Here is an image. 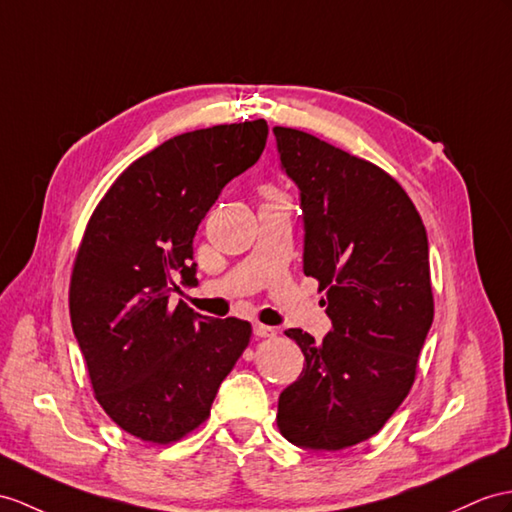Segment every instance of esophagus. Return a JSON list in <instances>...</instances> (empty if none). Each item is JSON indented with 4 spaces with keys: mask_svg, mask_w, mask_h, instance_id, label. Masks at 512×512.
<instances>
[{
    "mask_svg": "<svg viewBox=\"0 0 512 512\" xmlns=\"http://www.w3.org/2000/svg\"><path fill=\"white\" fill-rule=\"evenodd\" d=\"M254 336H258V339H271V336H276V328L265 326V323H254Z\"/></svg>",
    "mask_w": 512,
    "mask_h": 512,
    "instance_id": "obj_1",
    "label": "esophagus"
}]
</instances>
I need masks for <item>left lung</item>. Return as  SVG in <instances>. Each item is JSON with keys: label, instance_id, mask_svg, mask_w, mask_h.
Segmentation results:
<instances>
[{"label": "left lung", "instance_id": "obj_1", "mask_svg": "<svg viewBox=\"0 0 512 512\" xmlns=\"http://www.w3.org/2000/svg\"><path fill=\"white\" fill-rule=\"evenodd\" d=\"M273 134L299 189L304 273L326 291L332 321L321 343L286 330L306 365L280 393L278 428L293 445L336 452L376 434L413 386L434 317L428 234L380 167L313 134Z\"/></svg>", "mask_w": 512, "mask_h": 512}]
</instances>
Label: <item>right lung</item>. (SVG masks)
I'll use <instances>...</instances> for the list:
<instances>
[{"label": "right lung", "mask_w": 512, "mask_h": 512, "mask_svg": "<svg viewBox=\"0 0 512 512\" xmlns=\"http://www.w3.org/2000/svg\"><path fill=\"white\" fill-rule=\"evenodd\" d=\"M267 121L184 132L134 160L86 226L73 265L71 326L97 402L152 443L202 423L252 326L210 319L171 293L197 284L193 239L223 186L260 158Z\"/></svg>", "instance_id": "obj_1"}]
</instances>
